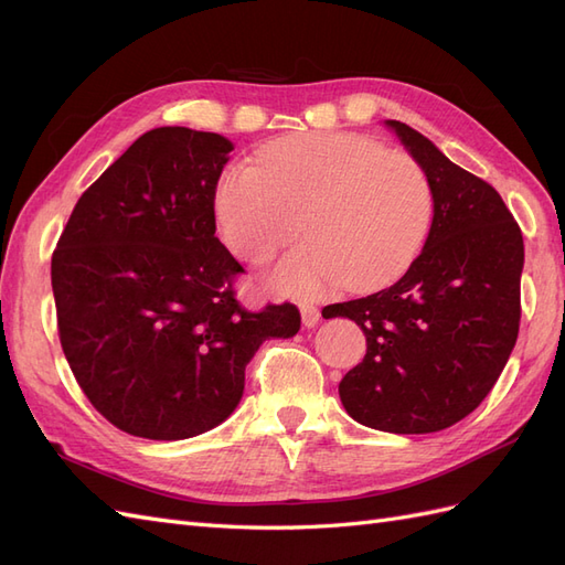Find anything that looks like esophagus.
Listing matches in <instances>:
<instances>
[{
  "label": "esophagus",
  "instance_id": "1",
  "mask_svg": "<svg viewBox=\"0 0 565 565\" xmlns=\"http://www.w3.org/2000/svg\"><path fill=\"white\" fill-rule=\"evenodd\" d=\"M301 320H303V328H316L320 322V311L316 306H301Z\"/></svg>",
  "mask_w": 565,
  "mask_h": 565
}]
</instances>
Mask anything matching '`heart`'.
Returning a JSON list of instances; mask_svg holds the SVG:
<instances>
[{
  "instance_id": "obj_1",
  "label": "heart",
  "mask_w": 565,
  "mask_h": 565,
  "mask_svg": "<svg viewBox=\"0 0 565 565\" xmlns=\"http://www.w3.org/2000/svg\"><path fill=\"white\" fill-rule=\"evenodd\" d=\"M434 204L429 174L413 156L349 131L268 143L254 167H226L214 188L218 233L247 264L270 262L299 218L303 243L268 276L270 289L292 299L396 280L424 247Z\"/></svg>"
}]
</instances>
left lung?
<instances>
[{
	"mask_svg": "<svg viewBox=\"0 0 565 565\" xmlns=\"http://www.w3.org/2000/svg\"><path fill=\"white\" fill-rule=\"evenodd\" d=\"M386 127L429 174L434 221L398 282L328 306V318L355 320L367 339L339 398L370 429L431 434L481 405L516 344L523 235L490 183L413 127L398 119Z\"/></svg>",
	"mask_w": 565,
	"mask_h": 565,
	"instance_id": "1",
	"label": "left lung"
}]
</instances>
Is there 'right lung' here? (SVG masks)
Returning a JSON list of instances; mask_svg holds the SVG:
<instances>
[{
  "instance_id": "1",
  "label": "right lung",
  "mask_w": 565,
  "mask_h": 565,
  "mask_svg": "<svg viewBox=\"0 0 565 565\" xmlns=\"http://www.w3.org/2000/svg\"><path fill=\"white\" fill-rule=\"evenodd\" d=\"M231 150L212 131H146L82 193L51 256L67 365L131 436L214 429L241 403L256 349L301 328L295 303L252 313L235 299L245 268L214 235Z\"/></svg>"
}]
</instances>
